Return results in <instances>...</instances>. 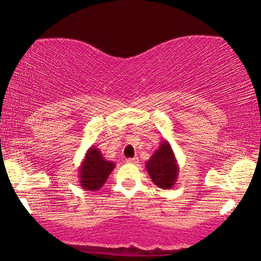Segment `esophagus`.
<instances>
[{"mask_svg": "<svg viewBox=\"0 0 261 261\" xmlns=\"http://www.w3.org/2000/svg\"><path fill=\"white\" fill-rule=\"evenodd\" d=\"M126 162L127 163H137V162H138V158H137V156L129 158V159H126Z\"/></svg>", "mask_w": 261, "mask_h": 261, "instance_id": "esophagus-1", "label": "esophagus"}]
</instances>
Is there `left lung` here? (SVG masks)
<instances>
[{"mask_svg": "<svg viewBox=\"0 0 261 261\" xmlns=\"http://www.w3.org/2000/svg\"><path fill=\"white\" fill-rule=\"evenodd\" d=\"M146 169L153 183L160 189L174 187L178 178L179 166L169 141H161L160 146L146 162Z\"/></svg>", "mask_w": 261, "mask_h": 261, "instance_id": "left-lung-1", "label": "left lung"}]
</instances>
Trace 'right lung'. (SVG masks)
<instances>
[{
	"label": "right lung",
	"mask_w": 261,
	"mask_h": 261,
	"mask_svg": "<svg viewBox=\"0 0 261 261\" xmlns=\"http://www.w3.org/2000/svg\"><path fill=\"white\" fill-rule=\"evenodd\" d=\"M115 168L113 161H108L96 146H91L86 151L82 165L79 166V183L85 190H99Z\"/></svg>",
	"instance_id": "right-lung-1"
}]
</instances>
